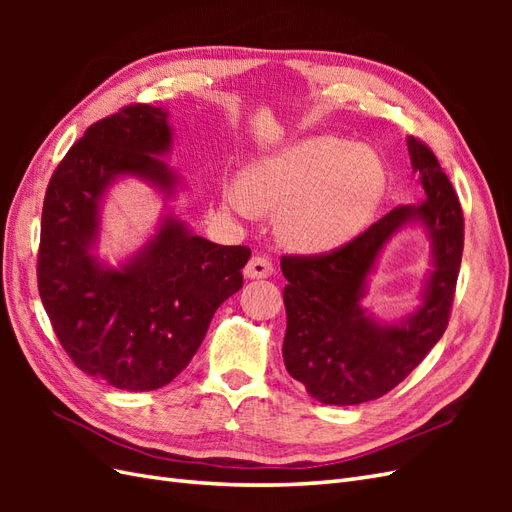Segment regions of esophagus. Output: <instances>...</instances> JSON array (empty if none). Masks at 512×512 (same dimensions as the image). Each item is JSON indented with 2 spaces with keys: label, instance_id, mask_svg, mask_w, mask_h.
I'll use <instances>...</instances> for the list:
<instances>
[{
  "label": "esophagus",
  "instance_id": "1",
  "mask_svg": "<svg viewBox=\"0 0 512 512\" xmlns=\"http://www.w3.org/2000/svg\"><path fill=\"white\" fill-rule=\"evenodd\" d=\"M243 273L247 280H265V277H269L273 273V265H271V260L265 256H254L245 265Z\"/></svg>",
  "mask_w": 512,
  "mask_h": 512
}]
</instances>
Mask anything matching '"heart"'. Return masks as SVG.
<instances>
[{
    "label": "heart",
    "mask_w": 512,
    "mask_h": 512,
    "mask_svg": "<svg viewBox=\"0 0 512 512\" xmlns=\"http://www.w3.org/2000/svg\"><path fill=\"white\" fill-rule=\"evenodd\" d=\"M386 185L376 151L337 136H314L222 183V205L239 218L280 209V237L303 252L348 243L374 218Z\"/></svg>",
    "instance_id": "1"
}]
</instances>
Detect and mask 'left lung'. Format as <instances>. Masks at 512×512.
Here are the masks:
<instances>
[{"instance_id": "8db88e82", "label": "left lung", "mask_w": 512, "mask_h": 512, "mask_svg": "<svg viewBox=\"0 0 512 512\" xmlns=\"http://www.w3.org/2000/svg\"><path fill=\"white\" fill-rule=\"evenodd\" d=\"M406 143L421 203L395 207L329 254L282 258L284 363L320 404L356 406L389 393L446 331L463 252L461 205L429 147L412 136ZM404 227L424 230L430 271L413 312L384 321L364 299L385 243Z\"/></svg>"}]
</instances>
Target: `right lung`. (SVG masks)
I'll use <instances>...</instances> for the list:
<instances>
[{
  "label": "right lung",
  "mask_w": 512,
  "mask_h": 512,
  "mask_svg": "<svg viewBox=\"0 0 512 512\" xmlns=\"http://www.w3.org/2000/svg\"><path fill=\"white\" fill-rule=\"evenodd\" d=\"M168 117L162 106L136 104L94 123L57 166L42 207V305L74 365L121 391L160 389L188 367L252 256L198 237L173 211L185 181L162 160L175 141ZM126 178L160 193L163 211L113 266L99 256L101 213Z\"/></svg>",
  "instance_id": "right-lung-1"
}]
</instances>
